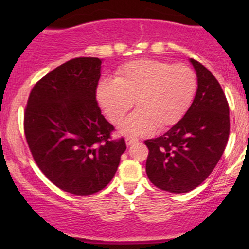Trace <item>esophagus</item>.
<instances>
[{"mask_svg": "<svg viewBox=\"0 0 249 249\" xmlns=\"http://www.w3.org/2000/svg\"><path fill=\"white\" fill-rule=\"evenodd\" d=\"M125 142H126V145H127V146H130V145H132V144H134V142H138V139H137L136 137L127 136L126 138H125Z\"/></svg>", "mask_w": 249, "mask_h": 249, "instance_id": "obj_1", "label": "esophagus"}]
</instances>
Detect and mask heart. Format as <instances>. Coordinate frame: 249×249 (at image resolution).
Segmentation results:
<instances>
[{"instance_id": "b5f03b06", "label": "heart", "mask_w": 249, "mask_h": 249, "mask_svg": "<svg viewBox=\"0 0 249 249\" xmlns=\"http://www.w3.org/2000/svg\"><path fill=\"white\" fill-rule=\"evenodd\" d=\"M196 90V72L185 64L142 58L128 62L116 78H103L97 85V101L112 124L118 125L133 107L139 108L121 126L124 134H147L178 123Z\"/></svg>"}]
</instances>
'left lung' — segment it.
Wrapping results in <instances>:
<instances>
[{"label":"left lung","instance_id":"obj_1","mask_svg":"<svg viewBox=\"0 0 249 249\" xmlns=\"http://www.w3.org/2000/svg\"><path fill=\"white\" fill-rule=\"evenodd\" d=\"M190 62L198 81L192 105L166 133L145 141L148 179L171 193L198 187L218 164L230 136V107L219 82L201 63Z\"/></svg>","mask_w":249,"mask_h":249}]
</instances>
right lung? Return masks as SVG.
I'll return each mask as SVG.
<instances>
[{
    "instance_id": "obj_1",
    "label": "right lung",
    "mask_w": 249,
    "mask_h": 249,
    "mask_svg": "<svg viewBox=\"0 0 249 249\" xmlns=\"http://www.w3.org/2000/svg\"><path fill=\"white\" fill-rule=\"evenodd\" d=\"M102 59L79 57L45 75L31 90L24 133L37 166L53 184L76 196L104 188L126 150L124 138L96 101Z\"/></svg>"
}]
</instances>
